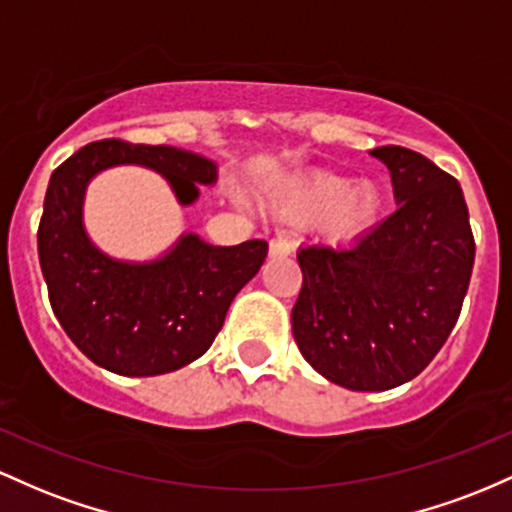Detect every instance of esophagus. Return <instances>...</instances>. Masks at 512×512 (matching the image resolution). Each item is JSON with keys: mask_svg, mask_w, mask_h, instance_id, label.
I'll return each mask as SVG.
<instances>
[{"mask_svg": "<svg viewBox=\"0 0 512 512\" xmlns=\"http://www.w3.org/2000/svg\"><path fill=\"white\" fill-rule=\"evenodd\" d=\"M290 251H292V241L287 234H275V237L271 239V244H268V254H271L273 258L287 256Z\"/></svg>", "mask_w": 512, "mask_h": 512, "instance_id": "34e87169", "label": "esophagus"}]
</instances>
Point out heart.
I'll list each match as a JSON object with an SVG mask.
<instances>
[{
    "mask_svg": "<svg viewBox=\"0 0 512 512\" xmlns=\"http://www.w3.org/2000/svg\"><path fill=\"white\" fill-rule=\"evenodd\" d=\"M290 208L307 217H329L333 237L353 241L377 225L384 210V195L372 183L353 188V181L321 174L295 188Z\"/></svg>",
    "mask_w": 512,
    "mask_h": 512,
    "instance_id": "heart-1",
    "label": "heart"
}]
</instances>
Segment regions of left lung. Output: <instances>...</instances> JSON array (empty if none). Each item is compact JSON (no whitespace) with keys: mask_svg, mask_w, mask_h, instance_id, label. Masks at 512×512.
Segmentation results:
<instances>
[{"mask_svg":"<svg viewBox=\"0 0 512 512\" xmlns=\"http://www.w3.org/2000/svg\"><path fill=\"white\" fill-rule=\"evenodd\" d=\"M399 203L348 246L297 254L292 336L319 375L353 392L413 380L455 329L474 268V234L455 176L406 147L372 149Z\"/></svg>","mask_w":512,"mask_h":512,"instance_id":"obj_1","label":"left lung"}]
</instances>
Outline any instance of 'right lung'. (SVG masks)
<instances>
[{"label":"right lung","instance_id":"obj_1","mask_svg":"<svg viewBox=\"0 0 512 512\" xmlns=\"http://www.w3.org/2000/svg\"><path fill=\"white\" fill-rule=\"evenodd\" d=\"M116 164H145L166 176L183 205L195 183H212L210 159L166 145L99 140L74 152L50 176L38 227V256L50 307L91 363L125 377L179 370L205 353L225 324L234 295L268 254L263 239L210 246L186 234L154 263L103 256L82 227L86 183Z\"/></svg>","mask_w":512,"mask_h":512}]
</instances>
